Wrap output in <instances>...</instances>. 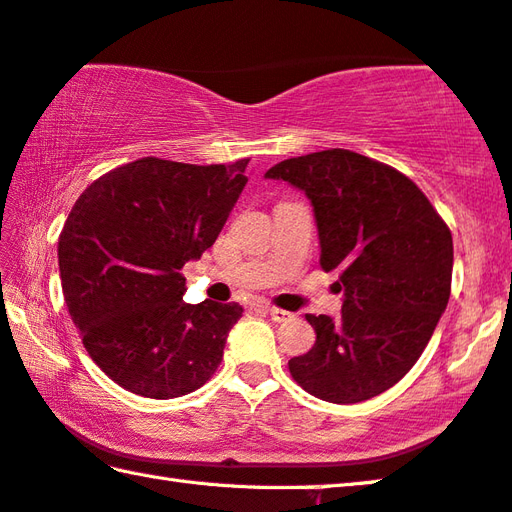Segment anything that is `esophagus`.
<instances>
[{
  "label": "esophagus",
  "mask_w": 512,
  "mask_h": 512,
  "mask_svg": "<svg viewBox=\"0 0 512 512\" xmlns=\"http://www.w3.org/2000/svg\"><path fill=\"white\" fill-rule=\"evenodd\" d=\"M268 315H271V318L275 320V322H288V320H291L293 318V315L291 313H288V311H284V309H275V306H268Z\"/></svg>",
  "instance_id": "esophagus-1"
}]
</instances>
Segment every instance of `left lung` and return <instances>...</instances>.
Returning a JSON list of instances; mask_svg holds the SVG:
<instances>
[{
    "instance_id": "obj_1",
    "label": "left lung",
    "mask_w": 512,
    "mask_h": 512,
    "mask_svg": "<svg viewBox=\"0 0 512 512\" xmlns=\"http://www.w3.org/2000/svg\"><path fill=\"white\" fill-rule=\"evenodd\" d=\"M309 197L320 266L338 271L342 318L306 315L315 345L288 360L295 383L329 403H360L394 387L421 358L450 300L452 235L416 183L351 150L271 167Z\"/></svg>"
}]
</instances>
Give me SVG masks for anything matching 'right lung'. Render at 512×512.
I'll list each match as a JSON object with an SVG mask.
<instances>
[{
	"instance_id": "obj_1",
	"label": "right lung",
	"mask_w": 512,
	"mask_h": 512,
	"mask_svg": "<svg viewBox=\"0 0 512 512\" xmlns=\"http://www.w3.org/2000/svg\"><path fill=\"white\" fill-rule=\"evenodd\" d=\"M248 159L190 165L145 156L80 194L58 241L64 302L91 360L123 389L176 398L215 374L237 302H183L181 268L215 244Z\"/></svg>"
}]
</instances>
